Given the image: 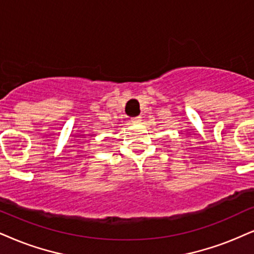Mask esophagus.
Wrapping results in <instances>:
<instances>
[{"label": "esophagus", "instance_id": "obj_1", "mask_svg": "<svg viewBox=\"0 0 254 254\" xmlns=\"http://www.w3.org/2000/svg\"><path fill=\"white\" fill-rule=\"evenodd\" d=\"M142 119H141V117H134V118H132V122H134V124H139L140 121H141Z\"/></svg>", "mask_w": 254, "mask_h": 254}]
</instances>
